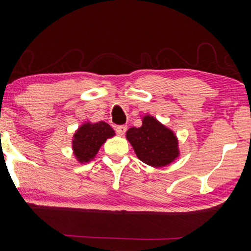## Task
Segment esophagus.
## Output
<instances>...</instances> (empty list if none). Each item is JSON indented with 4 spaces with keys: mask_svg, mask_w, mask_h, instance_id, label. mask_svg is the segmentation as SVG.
I'll use <instances>...</instances> for the list:
<instances>
[{
    "mask_svg": "<svg viewBox=\"0 0 251 251\" xmlns=\"http://www.w3.org/2000/svg\"><path fill=\"white\" fill-rule=\"evenodd\" d=\"M126 130H127V127L124 126V125H123V126H117V127H116V133H117L118 135H120V136L124 135V134L126 133Z\"/></svg>",
    "mask_w": 251,
    "mask_h": 251,
    "instance_id": "obj_1",
    "label": "esophagus"
}]
</instances>
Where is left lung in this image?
I'll return each instance as SVG.
<instances>
[{
	"mask_svg": "<svg viewBox=\"0 0 251 251\" xmlns=\"http://www.w3.org/2000/svg\"><path fill=\"white\" fill-rule=\"evenodd\" d=\"M126 138L138 158L152 167L166 166L179 155L174 131L150 115L143 117L141 127H131L127 130Z\"/></svg>",
	"mask_w": 251,
	"mask_h": 251,
	"instance_id": "1",
	"label": "left lung"
}]
</instances>
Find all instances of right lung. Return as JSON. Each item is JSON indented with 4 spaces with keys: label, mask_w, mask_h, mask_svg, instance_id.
Listing matches in <instances>:
<instances>
[{
    "label": "right lung",
    "mask_w": 251,
    "mask_h": 251,
    "mask_svg": "<svg viewBox=\"0 0 251 251\" xmlns=\"http://www.w3.org/2000/svg\"><path fill=\"white\" fill-rule=\"evenodd\" d=\"M115 131L107 123H85L75 131L72 147L79 163H88L94 158L97 151L107 138L113 137Z\"/></svg>",
    "instance_id": "obj_1"
}]
</instances>
